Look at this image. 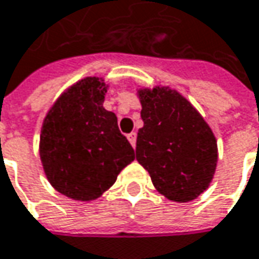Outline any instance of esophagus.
<instances>
[{
	"mask_svg": "<svg viewBox=\"0 0 259 259\" xmlns=\"http://www.w3.org/2000/svg\"><path fill=\"white\" fill-rule=\"evenodd\" d=\"M136 136H138V135H136V132H132V133L127 135V139H129L130 145H132L133 148H135V145H136Z\"/></svg>",
	"mask_w": 259,
	"mask_h": 259,
	"instance_id": "1",
	"label": "esophagus"
}]
</instances>
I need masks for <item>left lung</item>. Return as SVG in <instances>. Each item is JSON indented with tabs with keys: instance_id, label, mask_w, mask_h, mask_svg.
Masks as SVG:
<instances>
[{
	"instance_id": "left-lung-1",
	"label": "left lung",
	"mask_w": 259,
	"mask_h": 259,
	"mask_svg": "<svg viewBox=\"0 0 259 259\" xmlns=\"http://www.w3.org/2000/svg\"><path fill=\"white\" fill-rule=\"evenodd\" d=\"M139 98L143 127L136 139L138 162L168 200H194L207 188L216 171L218 143L213 132L174 90H139Z\"/></svg>"
}]
</instances>
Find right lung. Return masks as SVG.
Returning a JSON list of instances; mask_svg holds the SVG:
<instances>
[{"mask_svg":"<svg viewBox=\"0 0 259 259\" xmlns=\"http://www.w3.org/2000/svg\"><path fill=\"white\" fill-rule=\"evenodd\" d=\"M107 85L88 76L56 100L43 121L40 159L63 196L90 201L107 191L135 151L120 133L114 113L103 107Z\"/></svg>","mask_w":259,"mask_h":259,"instance_id":"obj_1","label":"right lung"}]
</instances>
